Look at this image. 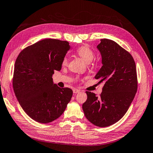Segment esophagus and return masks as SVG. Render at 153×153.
Returning a JSON list of instances; mask_svg holds the SVG:
<instances>
[{
  "mask_svg": "<svg viewBox=\"0 0 153 153\" xmlns=\"http://www.w3.org/2000/svg\"><path fill=\"white\" fill-rule=\"evenodd\" d=\"M73 93L76 94V93H78V92H79L80 91L79 89H74L73 90Z\"/></svg>",
  "mask_w": 153,
  "mask_h": 153,
  "instance_id": "obj_1",
  "label": "esophagus"
}]
</instances>
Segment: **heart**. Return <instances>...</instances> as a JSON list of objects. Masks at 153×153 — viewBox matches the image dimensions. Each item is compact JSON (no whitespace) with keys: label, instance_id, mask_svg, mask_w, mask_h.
Here are the masks:
<instances>
[{"label":"heart","instance_id":"1","mask_svg":"<svg viewBox=\"0 0 153 153\" xmlns=\"http://www.w3.org/2000/svg\"><path fill=\"white\" fill-rule=\"evenodd\" d=\"M76 53L78 56L80 57L82 59H84L86 62H90V64L95 56L94 51L87 46H82V47H79L76 50ZM68 62V58L66 56L64 57L62 60V66H66Z\"/></svg>","mask_w":153,"mask_h":153}]
</instances>
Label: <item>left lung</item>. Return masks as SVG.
<instances>
[{
	"instance_id": "left-lung-1",
	"label": "left lung",
	"mask_w": 153,
	"mask_h": 153,
	"mask_svg": "<svg viewBox=\"0 0 153 153\" xmlns=\"http://www.w3.org/2000/svg\"><path fill=\"white\" fill-rule=\"evenodd\" d=\"M102 57L103 66L95 76L104 81L99 96L86 91L83 104L85 116L99 127L115 124L126 113L137 91L136 65L132 55L115 41L101 39L97 47Z\"/></svg>"
}]
</instances>
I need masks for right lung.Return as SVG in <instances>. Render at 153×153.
<instances>
[{"mask_svg":"<svg viewBox=\"0 0 153 153\" xmlns=\"http://www.w3.org/2000/svg\"><path fill=\"white\" fill-rule=\"evenodd\" d=\"M70 48L66 41L45 39L26 47L18 55L13 86L23 110L34 121L48 123L59 118L73 96L68 87L53 83L62 60Z\"/></svg>","mask_w":153,"mask_h":153,"instance_id":"add662e5","label":"right lung"}]
</instances>
